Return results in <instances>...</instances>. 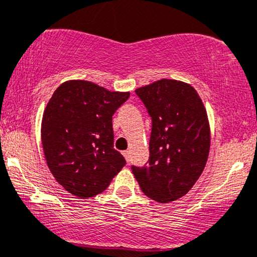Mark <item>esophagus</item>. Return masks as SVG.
I'll use <instances>...</instances> for the list:
<instances>
[{
    "label": "esophagus",
    "instance_id": "1",
    "mask_svg": "<svg viewBox=\"0 0 257 257\" xmlns=\"http://www.w3.org/2000/svg\"><path fill=\"white\" fill-rule=\"evenodd\" d=\"M122 154H123V157H125L126 161H127V163H128V161H130V152L128 151H125V152L122 153Z\"/></svg>",
    "mask_w": 257,
    "mask_h": 257
}]
</instances>
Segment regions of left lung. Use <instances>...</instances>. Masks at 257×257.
I'll list each match as a JSON object with an SVG mask.
<instances>
[{
	"label": "left lung",
	"mask_w": 257,
	"mask_h": 257,
	"mask_svg": "<svg viewBox=\"0 0 257 257\" xmlns=\"http://www.w3.org/2000/svg\"><path fill=\"white\" fill-rule=\"evenodd\" d=\"M152 116L149 164L132 166L144 194L166 204L184 197L206 165L211 131L206 109L189 83L161 79L136 90Z\"/></svg>",
	"instance_id": "8db88e82"
}]
</instances>
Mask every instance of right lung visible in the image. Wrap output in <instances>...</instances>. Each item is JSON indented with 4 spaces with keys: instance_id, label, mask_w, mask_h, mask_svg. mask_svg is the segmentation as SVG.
I'll use <instances>...</instances> for the list:
<instances>
[{
    "instance_id": "obj_1",
    "label": "right lung",
    "mask_w": 257,
    "mask_h": 257,
    "mask_svg": "<svg viewBox=\"0 0 257 257\" xmlns=\"http://www.w3.org/2000/svg\"><path fill=\"white\" fill-rule=\"evenodd\" d=\"M130 92L69 80L43 111L41 141L52 175L65 191L91 198L105 191L126 161L114 149L113 115Z\"/></svg>"
}]
</instances>
